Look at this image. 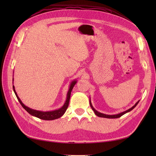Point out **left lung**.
I'll list each match as a JSON object with an SVG mask.
<instances>
[{
	"mask_svg": "<svg viewBox=\"0 0 156 156\" xmlns=\"http://www.w3.org/2000/svg\"><path fill=\"white\" fill-rule=\"evenodd\" d=\"M139 102H140V101H137V102H136V104H135V105L133 106V107H132L131 108L128 109L127 111H124V112H121V113L117 114V115H105V114H103V113H101V112H98L97 111H96L95 109L93 108V107H92V105L91 102H90V107H91L92 110H93V111L94 112L95 115H97V116H98V117H104V118H108V119H115V118H119V117H121V116H122L124 114L127 113V112H129V111H131V110H133V109L135 107H136L137 105L139 103Z\"/></svg>",
	"mask_w": 156,
	"mask_h": 156,
	"instance_id": "obj_1",
	"label": "left lung"
}]
</instances>
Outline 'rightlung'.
I'll return each instance as SVG.
<instances>
[{
    "label": "right lung",
    "mask_w": 156,
    "mask_h": 156,
    "mask_svg": "<svg viewBox=\"0 0 156 156\" xmlns=\"http://www.w3.org/2000/svg\"><path fill=\"white\" fill-rule=\"evenodd\" d=\"M76 81H75V80L73 81L71 83L70 87H69V90L68 92L67 98H66V102L64 105V106H63L62 108H59L58 110L49 111V112H42V111H36V110H34V109H31L30 108L26 107V106L21 102V101L20 100V98H19L17 94H16V92L15 90L14 86H12V88H13V90H14L15 93L16 97V98H17L18 101L20 102V104L21 105L22 107L24 108L29 114L33 115V116H35V117H37L40 119H43V120H49H49H54V119L61 117L65 113L66 111L67 110V108L68 107L69 101V98H70L72 90L73 87H74V86L76 84Z\"/></svg>",
    "instance_id": "1"
}]
</instances>
